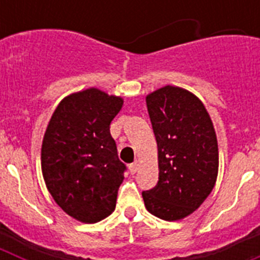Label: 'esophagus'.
I'll return each instance as SVG.
<instances>
[{"label": "esophagus", "mask_w": 260, "mask_h": 260, "mask_svg": "<svg viewBox=\"0 0 260 260\" xmlns=\"http://www.w3.org/2000/svg\"><path fill=\"white\" fill-rule=\"evenodd\" d=\"M138 168H139V165H138V162H133V164L128 165V169H130V172H132V174H135L138 172Z\"/></svg>", "instance_id": "34e87169"}]
</instances>
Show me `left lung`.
Here are the masks:
<instances>
[{
	"mask_svg": "<svg viewBox=\"0 0 260 260\" xmlns=\"http://www.w3.org/2000/svg\"><path fill=\"white\" fill-rule=\"evenodd\" d=\"M157 142L158 181L142 192L148 212L174 221L206 201L219 169L217 139L203 103L180 87L165 86L146 99Z\"/></svg>",
	"mask_w": 260,
	"mask_h": 260,
	"instance_id": "obj_1",
	"label": "left lung"
}]
</instances>
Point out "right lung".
I'll use <instances>...</instances> for the list:
<instances>
[{
  "label": "right lung",
  "mask_w": 260,
  "mask_h": 260,
  "mask_svg": "<svg viewBox=\"0 0 260 260\" xmlns=\"http://www.w3.org/2000/svg\"><path fill=\"white\" fill-rule=\"evenodd\" d=\"M122 104L98 88L73 93L59 103L45 132V185L59 207L82 222L100 221L116 208L126 165L109 128Z\"/></svg>",
  "instance_id": "add662e5"
}]
</instances>
